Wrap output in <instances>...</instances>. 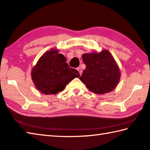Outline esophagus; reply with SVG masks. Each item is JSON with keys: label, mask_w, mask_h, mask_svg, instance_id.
I'll return each instance as SVG.
<instances>
[{"label": "esophagus", "mask_w": 150, "mask_h": 150, "mask_svg": "<svg viewBox=\"0 0 150 150\" xmlns=\"http://www.w3.org/2000/svg\"><path fill=\"white\" fill-rule=\"evenodd\" d=\"M77 69L78 70V71H79V74H80V75L82 74V69H81L80 67H78Z\"/></svg>", "instance_id": "1"}]
</instances>
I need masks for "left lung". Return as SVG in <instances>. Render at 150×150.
Wrapping results in <instances>:
<instances>
[{"mask_svg":"<svg viewBox=\"0 0 150 150\" xmlns=\"http://www.w3.org/2000/svg\"><path fill=\"white\" fill-rule=\"evenodd\" d=\"M86 65L80 80L90 91L98 95L115 89L120 81V73L114 57L107 50L82 55Z\"/></svg>","mask_w":150,"mask_h":150,"instance_id":"8db88e82","label":"left lung"}]
</instances>
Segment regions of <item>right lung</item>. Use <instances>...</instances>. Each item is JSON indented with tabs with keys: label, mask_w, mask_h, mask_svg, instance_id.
<instances>
[{
	"label": "right lung",
	"mask_w": 150,
	"mask_h": 150,
	"mask_svg": "<svg viewBox=\"0 0 150 150\" xmlns=\"http://www.w3.org/2000/svg\"><path fill=\"white\" fill-rule=\"evenodd\" d=\"M79 77L78 71L71 68L66 58L54 50L45 52L32 71L35 86L45 95L61 92L71 81Z\"/></svg>",
	"instance_id": "1"
}]
</instances>
